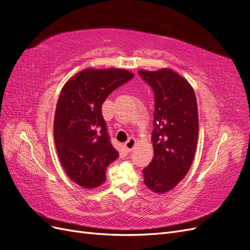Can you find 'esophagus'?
<instances>
[{
  "instance_id": "34e87169",
  "label": "esophagus",
  "mask_w": 250,
  "mask_h": 250,
  "mask_svg": "<svg viewBox=\"0 0 250 250\" xmlns=\"http://www.w3.org/2000/svg\"><path fill=\"white\" fill-rule=\"evenodd\" d=\"M135 146V139L133 138H129L128 139V141L124 144V147L127 151H131Z\"/></svg>"
}]
</instances>
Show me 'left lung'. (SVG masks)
Segmentation results:
<instances>
[{"label": "left lung", "instance_id": "8db88e82", "mask_svg": "<svg viewBox=\"0 0 250 250\" xmlns=\"http://www.w3.org/2000/svg\"><path fill=\"white\" fill-rule=\"evenodd\" d=\"M154 94V129L151 135L154 157L143 169L144 184L154 193H165L190 170L198 139V109L193 87L169 69L139 71Z\"/></svg>", "mask_w": 250, "mask_h": 250}]
</instances>
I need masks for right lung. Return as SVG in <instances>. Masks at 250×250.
Masks as SVG:
<instances>
[{"label":"right lung","instance_id":"1","mask_svg":"<svg viewBox=\"0 0 250 250\" xmlns=\"http://www.w3.org/2000/svg\"><path fill=\"white\" fill-rule=\"evenodd\" d=\"M133 77L121 69H86L62 89L54 118L55 146L67 176L83 188L102 185L109 164L119 157L111 145L102 104Z\"/></svg>","mask_w":250,"mask_h":250}]
</instances>
